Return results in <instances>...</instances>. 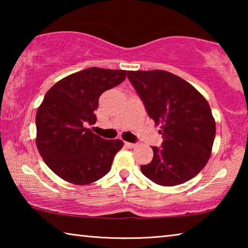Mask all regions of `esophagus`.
<instances>
[{
	"mask_svg": "<svg viewBox=\"0 0 248 248\" xmlns=\"http://www.w3.org/2000/svg\"><path fill=\"white\" fill-rule=\"evenodd\" d=\"M124 145L128 146V148H130V149H133L137 146L136 143H130V142H124Z\"/></svg>",
	"mask_w": 248,
	"mask_h": 248,
	"instance_id": "obj_1",
	"label": "esophagus"
}]
</instances>
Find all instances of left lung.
<instances>
[{"label": "left lung", "mask_w": 248, "mask_h": 248, "mask_svg": "<svg viewBox=\"0 0 248 248\" xmlns=\"http://www.w3.org/2000/svg\"><path fill=\"white\" fill-rule=\"evenodd\" d=\"M128 78L163 138L162 148L152 146L151 163L141 165L142 174L161 186L194 178L211 156L216 137L208 102L191 84L167 71H128Z\"/></svg>", "instance_id": "left-lung-1"}]
</instances>
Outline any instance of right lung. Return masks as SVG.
I'll use <instances>...</instances> for the list:
<instances>
[{
	"instance_id": "add662e5",
	"label": "right lung",
	"mask_w": 248,
	"mask_h": 248,
	"mask_svg": "<svg viewBox=\"0 0 248 248\" xmlns=\"http://www.w3.org/2000/svg\"><path fill=\"white\" fill-rule=\"evenodd\" d=\"M124 70L89 68L62 78L45 95L37 110L36 144L47 166L59 177L89 185L104 177L124 142L105 140L86 128L105 91L119 85Z\"/></svg>"
}]
</instances>
